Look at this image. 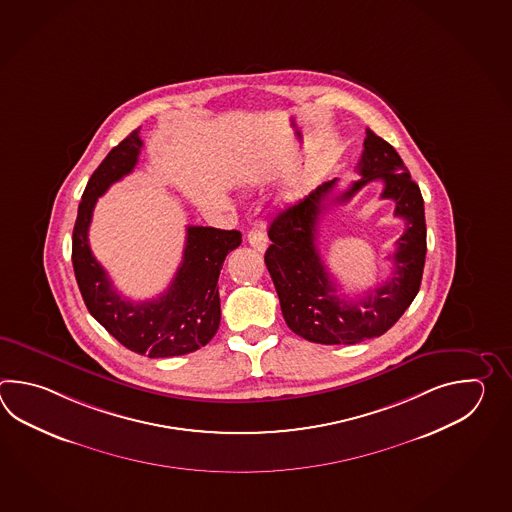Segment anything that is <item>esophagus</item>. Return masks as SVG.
Listing matches in <instances>:
<instances>
[{
  "label": "esophagus",
  "instance_id": "esophagus-1",
  "mask_svg": "<svg viewBox=\"0 0 512 512\" xmlns=\"http://www.w3.org/2000/svg\"><path fill=\"white\" fill-rule=\"evenodd\" d=\"M247 240L251 243L252 247L256 249V251L263 252L267 249V245H269V240H267V236H265V232L261 230V227L258 225H254L251 230H249V234H247Z\"/></svg>",
  "mask_w": 512,
  "mask_h": 512
}]
</instances>
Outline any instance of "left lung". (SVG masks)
<instances>
[{
    "label": "left lung",
    "instance_id": "8db88e82",
    "mask_svg": "<svg viewBox=\"0 0 512 512\" xmlns=\"http://www.w3.org/2000/svg\"><path fill=\"white\" fill-rule=\"evenodd\" d=\"M357 170L362 177L340 196L327 199L337 179L327 181L282 210L269 227L272 243L265 252V265L280 298L285 324L298 337L316 344L351 346L381 337L403 316L421 287L426 223L419 186L392 144L371 130H366ZM377 178L385 185L382 197L396 201V215L405 219L407 229L391 257L394 271L389 280L362 299H346L336 294V286L319 260L317 223L331 202H345Z\"/></svg>",
    "mask_w": 512,
    "mask_h": 512
}]
</instances>
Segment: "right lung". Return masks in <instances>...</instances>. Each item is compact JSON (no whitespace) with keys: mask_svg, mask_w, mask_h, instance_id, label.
<instances>
[{"mask_svg":"<svg viewBox=\"0 0 512 512\" xmlns=\"http://www.w3.org/2000/svg\"><path fill=\"white\" fill-rule=\"evenodd\" d=\"M141 128L115 146L91 175L73 229V269L87 311L124 348L166 359L207 346L221 320L219 272L227 254L241 245V232L214 227L186 229L185 252L170 287L146 302L122 298L89 247V225L98 197L139 163Z\"/></svg>","mask_w":512,"mask_h":512,"instance_id":"add662e5","label":"right lung"}]
</instances>
